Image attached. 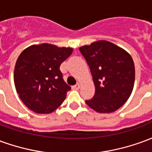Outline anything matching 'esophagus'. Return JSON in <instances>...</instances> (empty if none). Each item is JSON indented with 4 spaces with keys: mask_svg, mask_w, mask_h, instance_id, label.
Returning <instances> with one entry per match:
<instances>
[{
    "mask_svg": "<svg viewBox=\"0 0 152 152\" xmlns=\"http://www.w3.org/2000/svg\"><path fill=\"white\" fill-rule=\"evenodd\" d=\"M80 87V85L79 83H78V84H76V85H75V86H73V89H79Z\"/></svg>",
    "mask_w": 152,
    "mask_h": 152,
    "instance_id": "34e87169",
    "label": "esophagus"
}]
</instances>
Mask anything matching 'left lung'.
I'll list each match as a JSON object with an SVG mask.
<instances>
[{
	"instance_id": "obj_1",
	"label": "left lung",
	"mask_w": 152,
	"mask_h": 152,
	"mask_svg": "<svg viewBox=\"0 0 152 152\" xmlns=\"http://www.w3.org/2000/svg\"><path fill=\"white\" fill-rule=\"evenodd\" d=\"M89 66L95 86L92 99L86 100L99 113H111L123 106L131 95L135 79L130 54L116 45L99 40L79 49Z\"/></svg>"
}]
</instances>
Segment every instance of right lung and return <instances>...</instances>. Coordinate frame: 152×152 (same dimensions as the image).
<instances>
[{
	"mask_svg": "<svg viewBox=\"0 0 152 152\" xmlns=\"http://www.w3.org/2000/svg\"><path fill=\"white\" fill-rule=\"evenodd\" d=\"M72 51L45 43L31 45L20 53L14 80L19 98L30 110L49 114L65 100L71 87L63 80L59 67Z\"/></svg>",
	"mask_w": 152,
	"mask_h": 152,
	"instance_id": "1",
	"label": "right lung"
}]
</instances>
